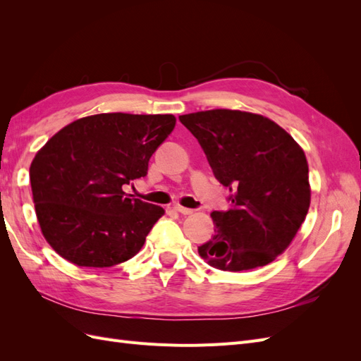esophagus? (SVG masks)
<instances>
[{
    "instance_id": "esophagus-1",
    "label": "esophagus",
    "mask_w": 361,
    "mask_h": 361,
    "mask_svg": "<svg viewBox=\"0 0 361 361\" xmlns=\"http://www.w3.org/2000/svg\"><path fill=\"white\" fill-rule=\"evenodd\" d=\"M174 209H176L178 212H180L182 215H191V214L194 212L192 209H190V207H183V206H180V204L174 206Z\"/></svg>"
}]
</instances>
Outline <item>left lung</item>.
I'll use <instances>...</instances> for the list:
<instances>
[{"label":"left lung","mask_w":361,"mask_h":361,"mask_svg":"<svg viewBox=\"0 0 361 361\" xmlns=\"http://www.w3.org/2000/svg\"><path fill=\"white\" fill-rule=\"evenodd\" d=\"M179 120L232 192V209L211 214L216 231L199 255L211 267L233 272L271 264L290 245L309 211L304 150L281 126L255 113L209 110Z\"/></svg>","instance_id":"obj_1"}]
</instances>
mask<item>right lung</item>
Here are the masks:
<instances>
[{
  "instance_id": "obj_1",
  "label": "right lung",
  "mask_w": 361,
  "mask_h": 361,
  "mask_svg": "<svg viewBox=\"0 0 361 361\" xmlns=\"http://www.w3.org/2000/svg\"><path fill=\"white\" fill-rule=\"evenodd\" d=\"M174 125L173 114L105 113L75 120L47 141L30 182L42 235L56 253L89 268L138 253L166 211L123 188L146 176Z\"/></svg>"
}]
</instances>
